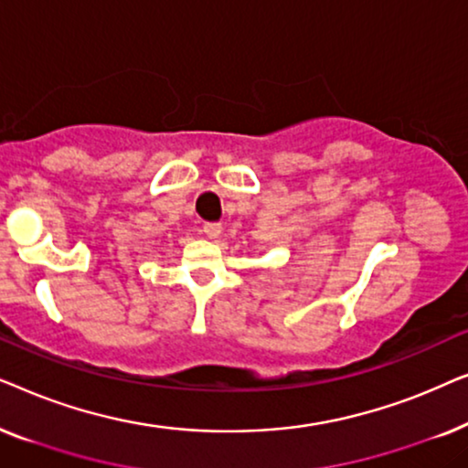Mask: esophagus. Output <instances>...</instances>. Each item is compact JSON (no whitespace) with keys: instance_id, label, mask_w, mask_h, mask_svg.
I'll use <instances>...</instances> for the list:
<instances>
[{"instance_id":"obj_1","label":"esophagus","mask_w":468,"mask_h":468,"mask_svg":"<svg viewBox=\"0 0 468 468\" xmlns=\"http://www.w3.org/2000/svg\"><path fill=\"white\" fill-rule=\"evenodd\" d=\"M221 232H223L221 223H215V221H210V223H204V234H207L208 239H219Z\"/></svg>"}]
</instances>
